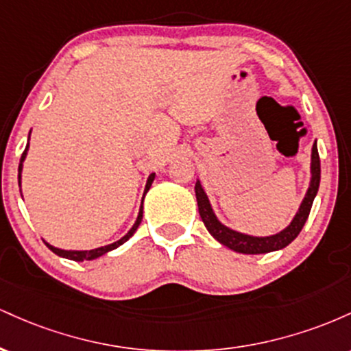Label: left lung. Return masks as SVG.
I'll return each mask as SVG.
<instances>
[{"label": "left lung", "mask_w": 351, "mask_h": 351, "mask_svg": "<svg viewBox=\"0 0 351 351\" xmlns=\"http://www.w3.org/2000/svg\"><path fill=\"white\" fill-rule=\"evenodd\" d=\"M318 184H320V158H318V150H317V142L312 147V162H310V183L308 189L305 193L304 199H302L299 211L295 213L293 219L291 221L287 228L282 229L280 232L272 236H249L244 232L234 231V229L224 226L217 216L213 211L211 203H209L208 195L204 193L203 186H201L199 180H196L195 184V193H196V201H198V209L199 216L203 219L204 226L209 231L217 243H221L226 247L232 249V251L241 252V254H265L272 251H279L284 249L285 245H289L299 236V232L304 228L305 221L310 215V209H312V203L315 199Z\"/></svg>", "instance_id": "8db88e82"}]
</instances>
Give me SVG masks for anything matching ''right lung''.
<instances>
[{"mask_svg":"<svg viewBox=\"0 0 351 351\" xmlns=\"http://www.w3.org/2000/svg\"><path fill=\"white\" fill-rule=\"evenodd\" d=\"M29 135H31V132H29ZM27 150H29V142H27V145H26V150H24V152H23V155H21V162H19V168H18V180H19V184H21V171H23V162H24V160H26ZM153 180H155V173H152V175L148 176V180H147V184H145L143 198H145V195H147V191H148V189H150L152 183H153ZM143 198H142V206H140V211H138V216H136V221H135V224H134V226H132L130 231H128L127 234H125V236L122 237V239L115 241V243H112V244H107V245H102V247H97V249H90V251H66V249H59V247H54V245H51L49 243H46V245H47V247L51 249L52 252H54V254H58V256H60V257H64V259L77 261V263H82V261H92V259H97V257L104 256V254H107V252H110V251H114V249L119 247V245H122L123 243H127V241L130 239L132 236H134V232L136 231V229H138L140 223H142V217H143Z\"/></svg>","mask_w":351,"mask_h":351,"instance_id":"right-lung-1","label":"right lung"}]
</instances>
